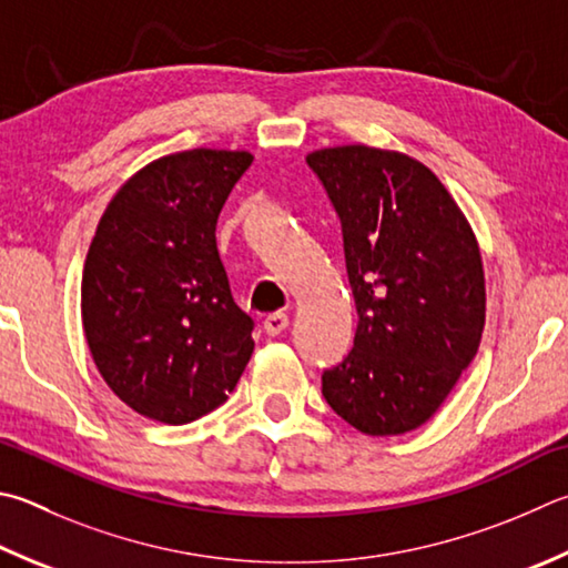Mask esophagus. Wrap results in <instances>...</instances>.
I'll return each instance as SVG.
<instances>
[{"label":"esophagus","instance_id":"esophagus-1","mask_svg":"<svg viewBox=\"0 0 568 568\" xmlns=\"http://www.w3.org/2000/svg\"><path fill=\"white\" fill-rule=\"evenodd\" d=\"M287 323H291V320H287L285 313H271L263 320V329L267 335H281Z\"/></svg>","mask_w":568,"mask_h":568}]
</instances>
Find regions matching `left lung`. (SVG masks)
Segmentation results:
<instances>
[{
    "instance_id": "1",
    "label": "left lung",
    "mask_w": 568,
    "mask_h": 568,
    "mask_svg": "<svg viewBox=\"0 0 568 568\" xmlns=\"http://www.w3.org/2000/svg\"><path fill=\"white\" fill-rule=\"evenodd\" d=\"M305 159L343 223L359 317L323 397L363 435H405L435 415L479 349L477 235L445 183L407 153L347 143Z\"/></svg>"
}]
</instances>
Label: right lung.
Here are the masks:
<instances>
[{
  "label": "right lung",
  "mask_w": 568,
  "mask_h": 568,
  "mask_svg": "<svg viewBox=\"0 0 568 568\" xmlns=\"http://www.w3.org/2000/svg\"><path fill=\"white\" fill-rule=\"evenodd\" d=\"M251 151L191 149L146 163L113 193L81 275V323L123 405L185 425L229 399L253 355L215 223Z\"/></svg>",
  "instance_id": "obj_1"
}]
</instances>
